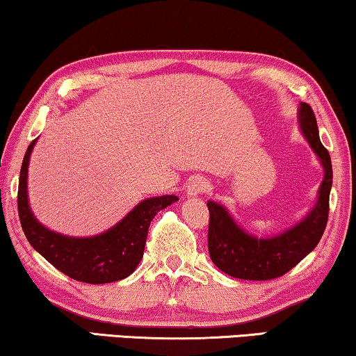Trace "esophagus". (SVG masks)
I'll return each mask as SVG.
<instances>
[{"label":"esophagus","instance_id":"34e87169","mask_svg":"<svg viewBox=\"0 0 356 356\" xmlns=\"http://www.w3.org/2000/svg\"><path fill=\"white\" fill-rule=\"evenodd\" d=\"M209 184L207 179L203 177H195L190 180V184L187 185V193L188 197H200V195L208 192Z\"/></svg>","mask_w":356,"mask_h":356}]
</instances>
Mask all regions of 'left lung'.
<instances>
[{"mask_svg":"<svg viewBox=\"0 0 356 356\" xmlns=\"http://www.w3.org/2000/svg\"><path fill=\"white\" fill-rule=\"evenodd\" d=\"M300 129L321 159L324 180L318 202L303 221L273 238H258L240 229L227 209L208 202V250L211 261L229 276L245 280H271L284 276L302 261L321 240L329 216V193L332 187V164L323 147L318 124L309 104L300 106Z\"/></svg>","mask_w":356,"mask_h":356,"instance_id":"obj_1","label":"left lung"}]
</instances>
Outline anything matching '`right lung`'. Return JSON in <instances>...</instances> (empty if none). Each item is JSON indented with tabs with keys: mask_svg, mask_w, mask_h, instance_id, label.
<instances>
[{
	"mask_svg": "<svg viewBox=\"0 0 356 356\" xmlns=\"http://www.w3.org/2000/svg\"><path fill=\"white\" fill-rule=\"evenodd\" d=\"M24 156L17 190V211L29 243L54 268L74 280L87 284L116 282L130 276L143 257L149 222L159 209L177 202L176 195L147 198L121 222L97 237L74 238L43 227L30 211L27 200V169L32 148Z\"/></svg>",
	"mask_w": 356,
	"mask_h": 356,
	"instance_id": "right-lung-1",
	"label": "right lung"
}]
</instances>
